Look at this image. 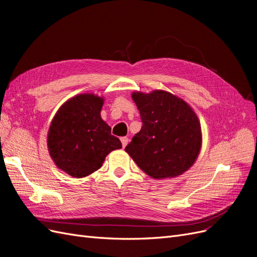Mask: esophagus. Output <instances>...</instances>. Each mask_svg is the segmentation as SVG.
Listing matches in <instances>:
<instances>
[{
	"label": "esophagus",
	"instance_id": "obj_1",
	"mask_svg": "<svg viewBox=\"0 0 257 257\" xmlns=\"http://www.w3.org/2000/svg\"><path fill=\"white\" fill-rule=\"evenodd\" d=\"M121 143H122V147L125 148V146L128 143V138L127 137H121Z\"/></svg>",
	"mask_w": 257,
	"mask_h": 257
}]
</instances>
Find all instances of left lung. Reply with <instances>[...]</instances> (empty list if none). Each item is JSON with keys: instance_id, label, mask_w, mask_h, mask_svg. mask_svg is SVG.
<instances>
[{"instance_id": "obj_1", "label": "left lung", "mask_w": 257, "mask_h": 257, "mask_svg": "<svg viewBox=\"0 0 257 257\" xmlns=\"http://www.w3.org/2000/svg\"><path fill=\"white\" fill-rule=\"evenodd\" d=\"M143 126L125 151L143 172L155 179L183 174L197 159L200 123L183 99L166 91L134 92Z\"/></svg>"}]
</instances>
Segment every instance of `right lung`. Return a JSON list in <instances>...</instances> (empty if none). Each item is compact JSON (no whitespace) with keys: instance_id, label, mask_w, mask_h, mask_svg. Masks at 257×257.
I'll use <instances>...</instances> for the list:
<instances>
[{"instance_id":"1","label":"right lung","mask_w":257,"mask_h":257,"mask_svg":"<svg viewBox=\"0 0 257 257\" xmlns=\"http://www.w3.org/2000/svg\"><path fill=\"white\" fill-rule=\"evenodd\" d=\"M104 99L80 94L68 99L54 115L48 133V150L56 165L74 178L100 168L107 154L121 149L119 138L100 118Z\"/></svg>"}]
</instances>
